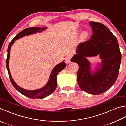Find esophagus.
Masks as SVG:
<instances>
[{
    "mask_svg": "<svg viewBox=\"0 0 126 126\" xmlns=\"http://www.w3.org/2000/svg\"><path fill=\"white\" fill-rule=\"evenodd\" d=\"M71 57H71V56H70V55H68V56H67V57H65V62L66 63H69L70 62Z\"/></svg>",
    "mask_w": 126,
    "mask_h": 126,
    "instance_id": "1",
    "label": "esophagus"
}]
</instances>
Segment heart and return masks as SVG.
<instances>
[{
	"instance_id": "1",
	"label": "heart",
	"mask_w": 126,
	"mask_h": 126,
	"mask_svg": "<svg viewBox=\"0 0 126 126\" xmlns=\"http://www.w3.org/2000/svg\"><path fill=\"white\" fill-rule=\"evenodd\" d=\"M82 37H83V38H86L87 37V33L84 32L83 33V35H82Z\"/></svg>"
}]
</instances>
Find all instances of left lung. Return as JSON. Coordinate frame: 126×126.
Segmentation results:
<instances>
[{"label":"left lung","instance_id":"8db88e82","mask_svg":"<svg viewBox=\"0 0 126 126\" xmlns=\"http://www.w3.org/2000/svg\"><path fill=\"white\" fill-rule=\"evenodd\" d=\"M93 29L90 39L81 42L77 49V54L71 59L79 65L77 81L82 90L93 95L105 92L117 79L121 53L117 38L105 25L100 22H89ZM100 54L101 68L91 73L90 63L86 56Z\"/></svg>","mask_w":126,"mask_h":126}]
</instances>
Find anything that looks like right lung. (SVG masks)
<instances>
[{"label": "right lung", "mask_w": 126, "mask_h": 126, "mask_svg": "<svg viewBox=\"0 0 126 126\" xmlns=\"http://www.w3.org/2000/svg\"><path fill=\"white\" fill-rule=\"evenodd\" d=\"M46 27H43V28H40V27H29V28H26L23 30L21 31L20 32H19L17 35L15 36V37L13 38V39L11 41L8 46V56L6 60V68H7L9 77L10 78V81L13 86L16 89V90L19 91V92L23 94L24 95L28 97L31 99H42L48 96L49 95H51L52 93L54 92V91L56 90V87L57 85V76L59 72H61L62 70H63L64 68L65 67L66 64L62 62L58 64L55 67L53 68L52 70V73L50 75L49 81L48 82L47 84L43 88H41L38 90H25L24 89L21 88L20 87L18 86L16 84L14 81L13 79L11 78L10 75V70H9V56H10V48L11 45H12L14 41L16 40H18L19 38H21L22 37H24L25 36L29 35L31 34H33L37 32V31L41 32V30H43Z\"/></svg>", "instance_id": "right-lung-1"}]
</instances>
